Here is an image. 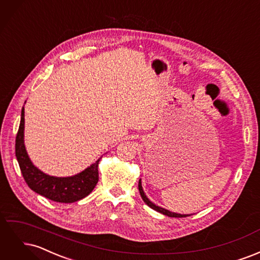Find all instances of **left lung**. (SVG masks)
I'll return each instance as SVG.
<instances>
[{
    "label": "left lung",
    "instance_id": "obj_1",
    "mask_svg": "<svg viewBox=\"0 0 260 260\" xmlns=\"http://www.w3.org/2000/svg\"><path fill=\"white\" fill-rule=\"evenodd\" d=\"M139 191H140V194H141V198H142V200L144 201V203L147 204V205H148L149 207L153 208V209L156 210V211L160 212V214H162V215H166V216H168V217H174V218H184V217L190 216V215H180V214H176V212H171V211H169V210H167V209L161 208V207H159V206H156L155 204H153L151 201H149V200L146 198V195L144 194V191H143V188H142V184H141V180H139Z\"/></svg>",
    "mask_w": 260,
    "mask_h": 260
}]
</instances>
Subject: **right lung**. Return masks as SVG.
Instances as JSON below:
<instances>
[{
    "label": "right lung",
    "instance_id": "add662e5",
    "mask_svg": "<svg viewBox=\"0 0 260 260\" xmlns=\"http://www.w3.org/2000/svg\"><path fill=\"white\" fill-rule=\"evenodd\" d=\"M23 128H25V108L21 109V118L15 141V153L21 175L31 190L44 198L58 203H74L88 196L99 181V161L80 174L67 178H57L45 175L31 162L23 144Z\"/></svg>",
    "mask_w": 260,
    "mask_h": 260
}]
</instances>
